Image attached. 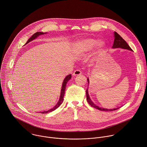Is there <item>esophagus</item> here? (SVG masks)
Returning <instances> with one entry per match:
<instances>
[{"instance_id": "esophagus-1", "label": "esophagus", "mask_w": 147, "mask_h": 147, "mask_svg": "<svg viewBox=\"0 0 147 147\" xmlns=\"http://www.w3.org/2000/svg\"><path fill=\"white\" fill-rule=\"evenodd\" d=\"M81 74V71L80 70H76L73 73V76H78V75H80Z\"/></svg>"}]
</instances>
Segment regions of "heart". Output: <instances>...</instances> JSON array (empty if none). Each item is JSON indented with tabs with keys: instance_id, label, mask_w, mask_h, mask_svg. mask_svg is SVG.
Segmentation results:
<instances>
[{
	"instance_id": "1",
	"label": "heart",
	"mask_w": 147,
	"mask_h": 147,
	"mask_svg": "<svg viewBox=\"0 0 147 147\" xmlns=\"http://www.w3.org/2000/svg\"><path fill=\"white\" fill-rule=\"evenodd\" d=\"M97 43V40L94 38H87L83 40L77 44L75 51L77 54H84L92 50ZM98 45L100 48H102L104 45V43L101 41L98 44Z\"/></svg>"
}]
</instances>
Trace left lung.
<instances>
[{
	"label": "left lung",
	"instance_id": "left-lung-1",
	"mask_svg": "<svg viewBox=\"0 0 147 147\" xmlns=\"http://www.w3.org/2000/svg\"><path fill=\"white\" fill-rule=\"evenodd\" d=\"M114 38H114V44L112 47L113 48H122V49H125V50L132 51L131 48L129 47V45L127 44V43L126 42V41L124 39H123V38L119 34H118L116 32H114ZM87 80H88V85H89V80L88 78L87 79ZM88 88L86 90V100H87L88 103L92 107H94L97 110H99L100 111H114V110H117L119 109V108H117V109H105L103 107H100L98 106H97L91 100L90 97H89V93H88Z\"/></svg>",
	"mask_w": 147,
	"mask_h": 147
}]
</instances>
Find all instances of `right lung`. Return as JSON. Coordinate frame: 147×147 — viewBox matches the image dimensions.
<instances>
[{
	"label": "right lung",
	"mask_w": 147,
	"mask_h": 147,
	"mask_svg": "<svg viewBox=\"0 0 147 147\" xmlns=\"http://www.w3.org/2000/svg\"><path fill=\"white\" fill-rule=\"evenodd\" d=\"M47 32H45V33H43V32H37L36 33H35L34 34H33L29 39L27 41V42H26L25 44H28L29 42L33 40L34 39L36 38L38 36L40 35H41V34H46ZM71 78V74H69L68 76H67L65 80H63V84H62V89H61V95H60V97H59V99L58 100V102L57 103V104L52 109H51L50 110H47V111H42V112H40V113H41V114H46V113H48L49 112H51V111H54L55 110H56L57 108H58L63 103V96L65 95V89H66V84L67 83V82Z\"/></svg>",
	"instance_id": "right-lung-1"
}]
</instances>
